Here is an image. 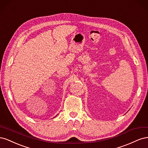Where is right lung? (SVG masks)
Segmentation results:
<instances>
[{
	"instance_id": "1",
	"label": "right lung",
	"mask_w": 148,
	"mask_h": 148,
	"mask_svg": "<svg viewBox=\"0 0 148 148\" xmlns=\"http://www.w3.org/2000/svg\"><path fill=\"white\" fill-rule=\"evenodd\" d=\"M56 116H57V115H56Z\"/></svg>"
}]
</instances>
